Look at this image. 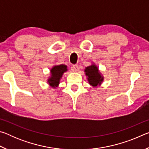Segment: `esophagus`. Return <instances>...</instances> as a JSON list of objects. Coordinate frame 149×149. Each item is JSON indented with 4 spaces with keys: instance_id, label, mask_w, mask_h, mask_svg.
Listing matches in <instances>:
<instances>
[{
    "instance_id": "esophagus-1",
    "label": "esophagus",
    "mask_w": 149,
    "mask_h": 149,
    "mask_svg": "<svg viewBox=\"0 0 149 149\" xmlns=\"http://www.w3.org/2000/svg\"><path fill=\"white\" fill-rule=\"evenodd\" d=\"M72 70H74V72H77L78 70H79V67H78L77 65H73Z\"/></svg>"
}]
</instances>
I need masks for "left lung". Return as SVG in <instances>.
<instances>
[{
    "label": "left lung",
    "instance_id": "obj_1",
    "mask_svg": "<svg viewBox=\"0 0 149 149\" xmlns=\"http://www.w3.org/2000/svg\"><path fill=\"white\" fill-rule=\"evenodd\" d=\"M85 72L86 76H87L89 84L93 87L99 86L104 80V77L100 73L99 68L95 64L85 68Z\"/></svg>",
    "mask_w": 149,
    "mask_h": 149
}]
</instances>
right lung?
Returning <instances> with one entry per match:
<instances>
[{
	"instance_id": "obj_1",
	"label": "right lung",
	"mask_w": 149,
	"mask_h": 149,
	"mask_svg": "<svg viewBox=\"0 0 149 149\" xmlns=\"http://www.w3.org/2000/svg\"><path fill=\"white\" fill-rule=\"evenodd\" d=\"M67 71V65L64 64L57 65L52 67L50 70V76L49 77L47 81L50 86L52 88H56L58 86L62 75Z\"/></svg>"
}]
</instances>
